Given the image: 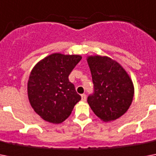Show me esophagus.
<instances>
[{
	"label": "esophagus",
	"instance_id": "obj_1",
	"mask_svg": "<svg viewBox=\"0 0 156 156\" xmlns=\"http://www.w3.org/2000/svg\"><path fill=\"white\" fill-rule=\"evenodd\" d=\"M81 98H82L83 101H86V100H87V95L85 94H83V95H81Z\"/></svg>",
	"mask_w": 156,
	"mask_h": 156
}]
</instances>
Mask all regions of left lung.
I'll use <instances>...</instances> for the list:
<instances>
[{
	"instance_id": "8db88e82",
	"label": "left lung",
	"mask_w": 156,
	"mask_h": 156,
	"mask_svg": "<svg viewBox=\"0 0 156 156\" xmlns=\"http://www.w3.org/2000/svg\"><path fill=\"white\" fill-rule=\"evenodd\" d=\"M93 82V93L87 102L104 121H114L126 113L133 97L130 78L116 61L107 56L87 59Z\"/></svg>"
}]
</instances>
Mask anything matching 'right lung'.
<instances>
[{"mask_svg": "<svg viewBox=\"0 0 156 156\" xmlns=\"http://www.w3.org/2000/svg\"><path fill=\"white\" fill-rule=\"evenodd\" d=\"M81 59L78 55L54 53L33 68L28 80V98L33 109L44 121L63 122L81 100L69 80V75Z\"/></svg>", "mask_w": 156, "mask_h": 156, "instance_id": "obj_1", "label": "right lung"}]
</instances>
